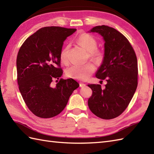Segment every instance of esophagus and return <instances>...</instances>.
<instances>
[{"label":"esophagus","instance_id":"obj_1","mask_svg":"<svg viewBox=\"0 0 154 154\" xmlns=\"http://www.w3.org/2000/svg\"><path fill=\"white\" fill-rule=\"evenodd\" d=\"M79 85H80L81 87H84L86 85L85 84V83H79Z\"/></svg>","mask_w":154,"mask_h":154}]
</instances>
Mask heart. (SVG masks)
<instances>
[{
    "mask_svg": "<svg viewBox=\"0 0 154 154\" xmlns=\"http://www.w3.org/2000/svg\"><path fill=\"white\" fill-rule=\"evenodd\" d=\"M78 42L85 48L89 52V55L92 60L95 61H100L102 59L99 51L97 50V42L95 39L91 35L87 34H83L78 38ZM69 45H66L63 48L60 53L61 61L65 63L67 61V54ZM94 71V67L92 63H87L85 65H73L67 67L65 69L66 76L80 81H86L89 79Z\"/></svg>",
    "mask_w": 154,
    "mask_h": 154,
    "instance_id": "obj_1",
    "label": "heart"
}]
</instances>
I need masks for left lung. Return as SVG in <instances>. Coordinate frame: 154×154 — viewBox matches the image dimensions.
Instances as JSON below:
<instances>
[{
  "instance_id": "1",
  "label": "left lung",
  "mask_w": 154,
  "mask_h": 154,
  "mask_svg": "<svg viewBox=\"0 0 154 154\" xmlns=\"http://www.w3.org/2000/svg\"><path fill=\"white\" fill-rule=\"evenodd\" d=\"M88 32L100 34L104 41V57L95 76L107 82L104 89L100 85H88L93 91L88 106L100 119H112L124 112L135 93L138 86L137 57L128 40L116 29L103 25Z\"/></svg>"
}]
</instances>
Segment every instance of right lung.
Here are the masks:
<instances>
[{
  "label": "right lung",
  "instance_id": "right-lung-1",
  "mask_svg": "<svg viewBox=\"0 0 154 154\" xmlns=\"http://www.w3.org/2000/svg\"><path fill=\"white\" fill-rule=\"evenodd\" d=\"M76 29L42 28L25 40L16 59L19 90L32 113L42 119L57 116L66 106L79 84L73 79L57 80L63 75L60 53L63 42Z\"/></svg>",
  "mask_w": 154,
  "mask_h": 154
}]
</instances>
